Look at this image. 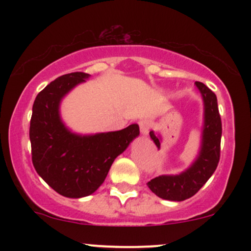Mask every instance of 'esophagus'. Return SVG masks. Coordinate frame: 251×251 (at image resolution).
I'll return each mask as SVG.
<instances>
[{
	"mask_svg": "<svg viewBox=\"0 0 251 251\" xmlns=\"http://www.w3.org/2000/svg\"><path fill=\"white\" fill-rule=\"evenodd\" d=\"M139 127H140V132L143 134H148L149 133V129L151 128V120L145 118V119H142L139 122Z\"/></svg>",
	"mask_w": 251,
	"mask_h": 251,
	"instance_id": "1",
	"label": "esophagus"
}]
</instances>
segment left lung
<instances>
[{
	"label": "left lung",
	"instance_id": "8db88e82",
	"mask_svg": "<svg viewBox=\"0 0 251 251\" xmlns=\"http://www.w3.org/2000/svg\"><path fill=\"white\" fill-rule=\"evenodd\" d=\"M196 86L204 101V126L200 154L194 164L181 174L159 176L149 181L150 190L163 200L181 201L192 197L208 181L220 162L222 122L217 97L203 82L196 81ZM150 137L159 149V135L150 131Z\"/></svg>",
	"mask_w": 251,
	"mask_h": 251
}]
</instances>
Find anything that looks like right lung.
<instances>
[{
  "instance_id": "add662e5",
  "label": "right lung",
  "mask_w": 251,
  "mask_h": 251,
  "mask_svg": "<svg viewBox=\"0 0 251 251\" xmlns=\"http://www.w3.org/2000/svg\"><path fill=\"white\" fill-rule=\"evenodd\" d=\"M88 76L74 72L51 81L35 98L30 119L34 168L51 189L68 198L86 197L97 191L114 159L139 135L137 124L92 135L72 133L63 125L59 112L61 99Z\"/></svg>"
}]
</instances>
